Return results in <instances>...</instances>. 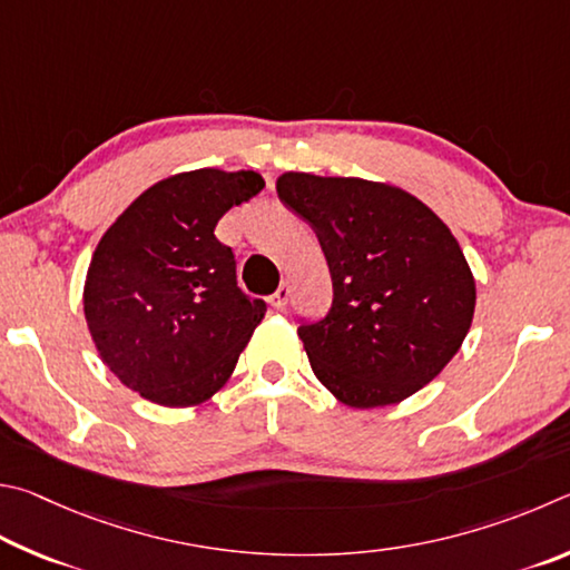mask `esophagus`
Listing matches in <instances>:
<instances>
[{"mask_svg":"<svg viewBox=\"0 0 570 570\" xmlns=\"http://www.w3.org/2000/svg\"><path fill=\"white\" fill-rule=\"evenodd\" d=\"M291 293H293L291 291V283H287V279H285V283L277 287V293L269 297V303H273V307H277V311H283V307L287 305V301H291Z\"/></svg>","mask_w":570,"mask_h":570,"instance_id":"1","label":"esophagus"}]
</instances>
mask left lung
Returning <instances> with one entry per match:
<instances>
[{"instance_id":"obj_1","label":"left lung","mask_w":570,"mask_h":570,"mask_svg":"<svg viewBox=\"0 0 570 570\" xmlns=\"http://www.w3.org/2000/svg\"><path fill=\"white\" fill-rule=\"evenodd\" d=\"M277 197L315 229L333 307L297 335L337 401L383 407L421 391L461 351L475 279L451 229L401 187L285 173Z\"/></svg>"}]
</instances>
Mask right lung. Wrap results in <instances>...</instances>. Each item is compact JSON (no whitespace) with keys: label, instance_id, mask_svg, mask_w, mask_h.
I'll return each mask as SVG.
<instances>
[{"label":"right lung","instance_id":"add662e5","mask_svg":"<svg viewBox=\"0 0 570 570\" xmlns=\"http://www.w3.org/2000/svg\"><path fill=\"white\" fill-rule=\"evenodd\" d=\"M265 187L253 169L205 167L145 189L99 239L85 317L102 363L165 407L205 403L233 375L267 305L237 287L215 237L229 207Z\"/></svg>","mask_w":570,"mask_h":570}]
</instances>
